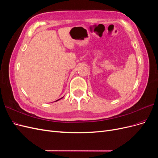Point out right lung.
Masks as SVG:
<instances>
[{
    "instance_id": "add662e5",
    "label": "right lung",
    "mask_w": 158,
    "mask_h": 158,
    "mask_svg": "<svg viewBox=\"0 0 158 158\" xmlns=\"http://www.w3.org/2000/svg\"><path fill=\"white\" fill-rule=\"evenodd\" d=\"M60 98V99H62V98ZM60 99H58V100H56V101H55V102H57V101H59V100H60Z\"/></svg>"
}]
</instances>
